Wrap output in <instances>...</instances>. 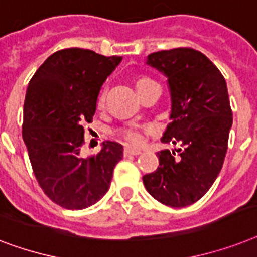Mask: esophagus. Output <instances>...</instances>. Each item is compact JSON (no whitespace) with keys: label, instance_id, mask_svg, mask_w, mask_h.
<instances>
[{"label":"esophagus","instance_id":"esophagus-1","mask_svg":"<svg viewBox=\"0 0 257 257\" xmlns=\"http://www.w3.org/2000/svg\"><path fill=\"white\" fill-rule=\"evenodd\" d=\"M123 154H124V157H131V155H139L142 154V151L138 149H133V147H124Z\"/></svg>","mask_w":257,"mask_h":257}]
</instances>
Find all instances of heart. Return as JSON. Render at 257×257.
Segmentation results:
<instances>
[{"label":"heart","instance_id":"1","mask_svg":"<svg viewBox=\"0 0 257 257\" xmlns=\"http://www.w3.org/2000/svg\"><path fill=\"white\" fill-rule=\"evenodd\" d=\"M133 82H134V86L135 89H137V91H138L139 95H142V94L145 93L146 90L149 89V87H151V86L157 85V82L154 81V79H151L150 77H147V75H143V74H141V75H135L134 79H133ZM104 93H100L99 96H98V100H96V106H98V108H103L104 106ZM116 134L120 137V138H123L124 141L130 142V143H134V145H138V143H141L142 139H143V137H142L141 131L137 128V127L134 126H126V127H120L118 131H116Z\"/></svg>","mask_w":257,"mask_h":257}]
</instances>
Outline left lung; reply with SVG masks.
<instances>
[{
    "label": "left lung",
    "mask_w": 257,
    "mask_h": 257,
    "mask_svg": "<svg viewBox=\"0 0 257 257\" xmlns=\"http://www.w3.org/2000/svg\"><path fill=\"white\" fill-rule=\"evenodd\" d=\"M147 63L168 79L171 122L162 142L179 149L159 151V167L143 176V184L166 206H191L210 190L224 163L232 126L227 83L210 59L192 47L151 53Z\"/></svg>",
    "instance_id": "left-lung-1"
}]
</instances>
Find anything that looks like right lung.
<instances>
[{
  "instance_id": "add662e5",
  "label": "right lung",
  "mask_w": 257,
  "mask_h": 257,
  "mask_svg": "<svg viewBox=\"0 0 257 257\" xmlns=\"http://www.w3.org/2000/svg\"><path fill=\"white\" fill-rule=\"evenodd\" d=\"M120 61L89 49H62L29 82L22 138L40 187L66 210H83L103 198L123 157V146L111 141L95 155L81 157L83 126L93 122L100 87Z\"/></svg>"
}]
</instances>
